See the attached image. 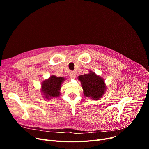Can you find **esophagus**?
Segmentation results:
<instances>
[{
  "label": "esophagus",
  "instance_id": "obj_1",
  "mask_svg": "<svg viewBox=\"0 0 149 149\" xmlns=\"http://www.w3.org/2000/svg\"><path fill=\"white\" fill-rule=\"evenodd\" d=\"M69 77L70 78H71V79H75L76 77V73L74 71H71L69 74Z\"/></svg>",
  "mask_w": 149,
  "mask_h": 149
}]
</instances>
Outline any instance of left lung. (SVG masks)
<instances>
[{
	"label": "left lung",
	"instance_id": "1",
	"mask_svg": "<svg viewBox=\"0 0 149 149\" xmlns=\"http://www.w3.org/2000/svg\"><path fill=\"white\" fill-rule=\"evenodd\" d=\"M79 80L81 83L85 97L97 100L104 95L106 88L104 80L95 72L90 71L88 74L80 75Z\"/></svg>",
	"mask_w": 149,
	"mask_h": 149
}]
</instances>
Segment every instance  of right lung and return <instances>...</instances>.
I'll return each mask as SVG.
<instances>
[{
    "label": "right lung",
    "instance_id": "obj_1",
    "mask_svg": "<svg viewBox=\"0 0 149 149\" xmlns=\"http://www.w3.org/2000/svg\"><path fill=\"white\" fill-rule=\"evenodd\" d=\"M65 80L62 77L52 75L49 79H47L42 84V92L45 98H51L57 97L60 95V89L61 83Z\"/></svg>",
    "mask_w": 149,
    "mask_h": 149
}]
</instances>
